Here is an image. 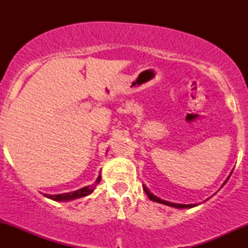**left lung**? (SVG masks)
Instances as JSON below:
<instances>
[{"label": "left lung", "instance_id": "left-lung-1", "mask_svg": "<svg viewBox=\"0 0 248 248\" xmlns=\"http://www.w3.org/2000/svg\"><path fill=\"white\" fill-rule=\"evenodd\" d=\"M232 174V171L230 172V175ZM230 175L228 176V178L226 179L225 181V183H223L222 184V186L226 184L227 183V181H228L229 179V177H230ZM221 186V187H222ZM143 191L145 192V194L148 195V198L151 200V201H155V202H158V203H161V204H165V205H169V206H174V208H178V209H183V208H193V206H195V204H177V203H171V202H168V201H165V200H161V199H159V198H157V196L155 195H154L152 194V193L149 191V189L145 187V186L143 185Z\"/></svg>", "mask_w": 248, "mask_h": 248}]
</instances>
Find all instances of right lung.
<instances>
[{"instance_id": "1", "label": "right lung", "mask_w": 248, "mask_h": 248, "mask_svg": "<svg viewBox=\"0 0 248 248\" xmlns=\"http://www.w3.org/2000/svg\"><path fill=\"white\" fill-rule=\"evenodd\" d=\"M101 181V175L99 174L98 176L97 181L94 184L86 186V187H82L78 191L74 192H70V193H64V194H57V195H48V194H44L46 198L52 199L54 201H70V200H74V199H79V198H83V196H87L91 194L93 192V189L96 188V186L99 184V182Z\"/></svg>"}]
</instances>
